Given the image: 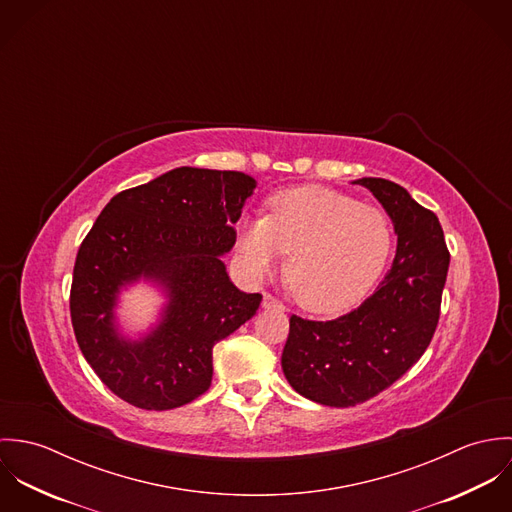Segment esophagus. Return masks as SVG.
Wrapping results in <instances>:
<instances>
[{
	"label": "esophagus",
	"instance_id": "1",
	"mask_svg": "<svg viewBox=\"0 0 512 512\" xmlns=\"http://www.w3.org/2000/svg\"><path fill=\"white\" fill-rule=\"evenodd\" d=\"M262 307H264V309H284L282 301H280V299H276L272 293H264Z\"/></svg>",
	"mask_w": 512,
	"mask_h": 512
}]
</instances>
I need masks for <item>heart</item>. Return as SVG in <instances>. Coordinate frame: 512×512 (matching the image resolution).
<instances>
[{"label": "heart", "mask_w": 512, "mask_h": 512, "mask_svg": "<svg viewBox=\"0 0 512 512\" xmlns=\"http://www.w3.org/2000/svg\"><path fill=\"white\" fill-rule=\"evenodd\" d=\"M392 250V224L382 209L325 187H297L270 201L268 217L246 219L238 252L254 278L280 268L311 313H341L357 305L380 278Z\"/></svg>", "instance_id": "b5f03b06"}]
</instances>
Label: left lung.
<instances>
[{"label":"left lung","instance_id":"8db88e82","mask_svg":"<svg viewBox=\"0 0 512 512\" xmlns=\"http://www.w3.org/2000/svg\"><path fill=\"white\" fill-rule=\"evenodd\" d=\"M386 209L398 234L394 262L376 292L333 321L292 315L282 368L301 396L333 408L370 400L426 353L439 321L449 250L432 211L380 177L355 181Z\"/></svg>","mask_w":512,"mask_h":512}]
</instances>
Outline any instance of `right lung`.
<instances>
[{"label": "right lung", "instance_id": "right-lung-1", "mask_svg": "<svg viewBox=\"0 0 512 512\" xmlns=\"http://www.w3.org/2000/svg\"><path fill=\"white\" fill-rule=\"evenodd\" d=\"M256 181L240 171L177 167L110 199L74 262L71 319L98 378L144 410L193 402L213 380V347L254 317L260 293L240 292L220 260ZM170 301L144 340L117 335V293L138 279Z\"/></svg>", "mask_w": 512, "mask_h": 512}]
</instances>
